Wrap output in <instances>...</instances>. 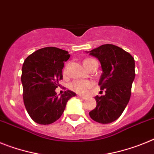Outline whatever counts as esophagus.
Segmentation results:
<instances>
[{
  "instance_id": "obj_1",
  "label": "esophagus",
  "mask_w": 154,
  "mask_h": 154,
  "mask_svg": "<svg viewBox=\"0 0 154 154\" xmlns=\"http://www.w3.org/2000/svg\"><path fill=\"white\" fill-rule=\"evenodd\" d=\"M77 97H81V98H82V99H86L87 98L86 96H82V95H81V94H77Z\"/></svg>"
}]
</instances>
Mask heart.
<instances>
[{
  "instance_id": "heart-1",
  "label": "heart",
  "mask_w": 154,
  "mask_h": 154,
  "mask_svg": "<svg viewBox=\"0 0 154 154\" xmlns=\"http://www.w3.org/2000/svg\"><path fill=\"white\" fill-rule=\"evenodd\" d=\"M84 65L86 68H89L92 64L94 63H97V61L94 59L92 58H86L84 60ZM67 73V66H65L63 69V74L66 75ZM92 86V82L90 81H80V80H75L72 81L69 85V88L73 91L77 92L78 94H84L87 91L88 89L91 88Z\"/></svg>"
}]
</instances>
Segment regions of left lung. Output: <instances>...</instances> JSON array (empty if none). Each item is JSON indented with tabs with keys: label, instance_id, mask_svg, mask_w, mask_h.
<instances>
[{
	"label": "left lung",
	"instance_id": "left-lung-1",
	"mask_svg": "<svg viewBox=\"0 0 154 154\" xmlns=\"http://www.w3.org/2000/svg\"><path fill=\"white\" fill-rule=\"evenodd\" d=\"M101 63L102 74L98 85L105 94L96 96L97 105L89 112L94 121L111 123L120 117L131 96L135 75V60L132 55L112 44H105L90 51Z\"/></svg>",
	"mask_w": 154,
	"mask_h": 154
}]
</instances>
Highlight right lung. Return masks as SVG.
<instances>
[{"instance_id":"right-lung-1","label":"right lung","mask_w":154,"mask_h":154,"mask_svg":"<svg viewBox=\"0 0 154 154\" xmlns=\"http://www.w3.org/2000/svg\"><path fill=\"white\" fill-rule=\"evenodd\" d=\"M69 57L66 50L45 47L25 59L21 77L23 101L29 116L37 123H53L62 116L68 100L76 95L67 90L59 97L55 91L63 79L64 63Z\"/></svg>"}]
</instances>
